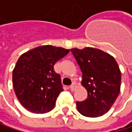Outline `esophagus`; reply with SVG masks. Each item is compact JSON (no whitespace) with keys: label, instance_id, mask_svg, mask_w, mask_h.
Listing matches in <instances>:
<instances>
[{"label":"esophagus","instance_id":"1","mask_svg":"<svg viewBox=\"0 0 132 132\" xmlns=\"http://www.w3.org/2000/svg\"><path fill=\"white\" fill-rule=\"evenodd\" d=\"M77 87V84H76L75 82H73L72 83V85L70 86V89H71V91H73L74 89H75V88Z\"/></svg>","mask_w":132,"mask_h":132}]
</instances>
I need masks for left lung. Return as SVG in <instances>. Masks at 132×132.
<instances>
[{"label": "left lung", "mask_w": 132, "mask_h": 132, "mask_svg": "<svg viewBox=\"0 0 132 132\" xmlns=\"http://www.w3.org/2000/svg\"><path fill=\"white\" fill-rule=\"evenodd\" d=\"M82 72L81 85L87 90L85 101L77 102L78 112L88 117L107 113L120 92L121 72L116 59L100 49H70Z\"/></svg>", "instance_id": "1"}]
</instances>
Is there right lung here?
Returning a JSON list of instances; mask_svg holds the SVG:
<instances>
[{
    "instance_id": "add662e5",
    "label": "right lung",
    "mask_w": 132,
    "mask_h": 132,
    "mask_svg": "<svg viewBox=\"0 0 132 132\" xmlns=\"http://www.w3.org/2000/svg\"><path fill=\"white\" fill-rule=\"evenodd\" d=\"M70 50L51 45L33 48L20 55L12 71L15 93L23 108L43 114L51 111L63 90L54 65Z\"/></svg>"
}]
</instances>
